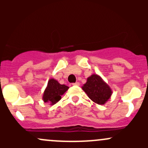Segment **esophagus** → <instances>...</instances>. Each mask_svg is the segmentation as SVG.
Listing matches in <instances>:
<instances>
[{"label": "esophagus", "instance_id": "esophagus-1", "mask_svg": "<svg viewBox=\"0 0 148 148\" xmlns=\"http://www.w3.org/2000/svg\"><path fill=\"white\" fill-rule=\"evenodd\" d=\"M73 85H75V86H79V82H76V83H73Z\"/></svg>", "mask_w": 148, "mask_h": 148}]
</instances>
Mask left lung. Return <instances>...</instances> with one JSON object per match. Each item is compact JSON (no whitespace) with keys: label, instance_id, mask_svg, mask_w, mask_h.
Wrapping results in <instances>:
<instances>
[{"label":"left lung","instance_id":"1","mask_svg":"<svg viewBox=\"0 0 148 148\" xmlns=\"http://www.w3.org/2000/svg\"><path fill=\"white\" fill-rule=\"evenodd\" d=\"M82 88L91 100L101 105L105 104L112 95L110 86L98 74H94L88 77Z\"/></svg>","mask_w":148,"mask_h":148}]
</instances>
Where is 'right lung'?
I'll return each mask as SVG.
<instances>
[{
  "label": "right lung",
  "mask_w": 148,
  "mask_h": 148,
  "mask_svg": "<svg viewBox=\"0 0 148 148\" xmlns=\"http://www.w3.org/2000/svg\"><path fill=\"white\" fill-rule=\"evenodd\" d=\"M69 86L61 84L57 80L51 78L48 81L42 99L45 103H49L51 105L55 104L62 99V96L69 89Z\"/></svg>",
  "instance_id": "right-lung-1"
}]
</instances>
